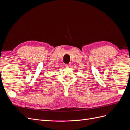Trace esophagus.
I'll use <instances>...</instances> for the list:
<instances>
[{
  "label": "esophagus",
  "mask_w": 130,
  "mask_h": 130,
  "mask_svg": "<svg viewBox=\"0 0 130 130\" xmlns=\"http://www.w3.org/2000/svg\"><path fill=\"white\" fill-rule=\"evenodd\" d=\"M65 66L67 67H70V63H69V64H65Z\"/></svg>",
  "instance_id": "esophagus-1"
}]
</instances>
